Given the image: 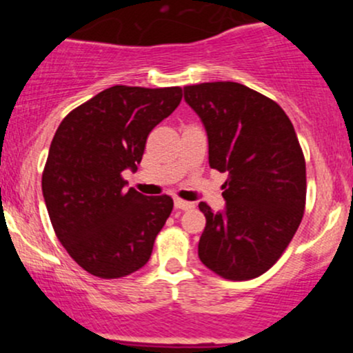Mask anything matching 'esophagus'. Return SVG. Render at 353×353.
Masks as SVG:
<instances>
[{
	"mask_svg": "<svg viewBox=\"0 0 353 353\" xmlns=\"http://www.w3.org/2000/svg\"><path fill=\"white\" fill-rule=\"evenodd\" d=\"M174 208L179 210H189V209H194V202L182 201L179 197H176V199H174Z\"/></svg>",
	"mask_w": 353,
	"mask_h": 353,
	"instance_id": "1",
	"label": "esophagus"
}]
</instances>
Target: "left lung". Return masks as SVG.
<instances>
[{
  "label": "left lung",
  "instance_id": "left-lung-1",
  "mask_svg": "<svg viewBox=\"0 0 353 353\" xmlns=\"http://www.w3.org/2000/svg\"><path fill=\"white\" fill-rule=\"evenodd\" d=\"M184 101L208 132L209 165L229 174L224 209L199 204L201 262L229 281L259 277L292 241L305 208V161L294 125L272 99L230 81L185 86Z\"/></svg>",
  "mask_w": 353,
  "mask_h": 353
}]
</instances>
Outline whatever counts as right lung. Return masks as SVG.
<instances>
[{
    "label": "right lung",
    "instance_id": "1",
    "mask_svg": "<svg viewBox=\"0 0 353 353\" xmlns=\"http://www.w3.org/2000/svg\"><path fill=\"white\" fill-rule=\"evenodd\" d=\"M181 88L112 86L81 104L56 131L43 172V197L68 254L101 279L148 264L171 216L169 196L128 189L149 132L179 106Z\"/></svg>",
    "mask_w": 353,
    "mask_h": 353
}]
</instances>
